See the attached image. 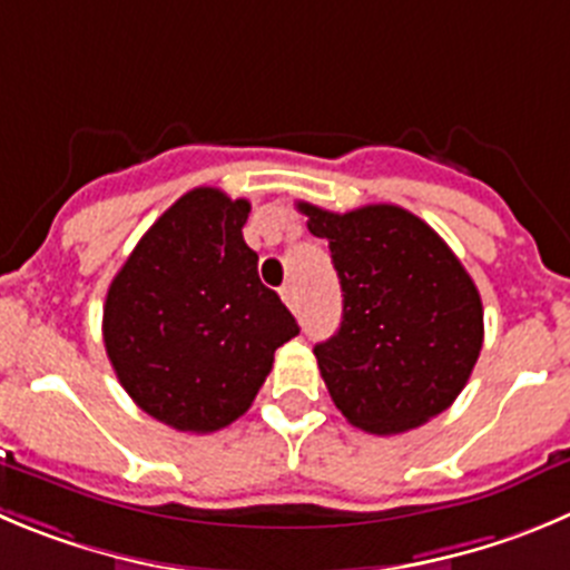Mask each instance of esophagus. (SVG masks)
Instances as JSON below:
<instances>
[{
  "instance_id": "esophagus-1",
  "label": "esophagus",
  "mask_w": 570,
  "mask_h": 570,
  "mask_svg": "<svg viewBox=\"0 0 570 570\" xmlns=\"http://www.w3.org/2000/svg\"><path fill=\"white\" fill-rule=\"evenodd\" d=\"M282 294V302L291 307V311H299V291H296V285H285V288L279 291Z\"/></svg>"
}]
</instances>
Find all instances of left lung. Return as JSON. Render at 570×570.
Wrapping results in <instances>:
<instances>
[{"label": "left lung", "mask_w": 570, "mask_h": 570, "mask_svg": "<svg viewBox=\"0 0 570 570\" xmlns=\"http://www.w3.org/2000/svg\"><path fill=\"white\" fill-rule=\"evenodd\" d=\"M296 207L330 243L344 291L338 333L313 346L335 409L377 436L442 414L484 344L479 288L456 254L394 204L344 215Z\"/></svg>", "instance_id": "left-lung-1"}]
</instances>
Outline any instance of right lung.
<instances>
[{"mask_svg":"<svg viewBox=\"0 0 570 570\" xmlns=\"http://www.w3.org/2000/svg\"><path fill=\"white\" fill-rule=\"evenodd\" d=\"M252 204L195 187L142 235L102 307L119 383L154 420L213 433L248 411L299 324L243 240Z\"/></svg>","mask_w":570,"mask_h":570,"instance_id":"add662e5","label":"right lung"}]
</instances>
